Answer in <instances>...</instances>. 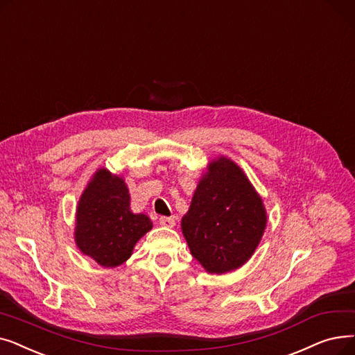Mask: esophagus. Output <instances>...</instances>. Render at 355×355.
<instances>
[{"label": "esophagus", "instance_id": "1", "mask_svg": "<svg viewBox=\"0 0 355 355\" xmlns=\"http://www.w3.org/2000/svg\"><path fill=\"white\" fill-rule=\"evenodd\" d=\"M159 224L166 228H173L175 227V218L173 216H162L159 219Z\"/></svg>", "mask_w": 355, "mask_h": 355}]
</instances>
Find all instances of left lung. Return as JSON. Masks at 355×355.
<instances>
[{
    "label": "left lung",
    "mask_w": 355,
    "mask_h": 355,
    "mask_svg": "<svg viewBox=\"0 0 355 355\" xmlns=\"http://www.w3.org/2000/svg\"><path fill=\"white\" fill-rule=\"evenodd\" d=\"M267 225L263 199L243 168L227 156L212 159L200 176L182 234L209 275H224L254 254Z\"/></svg>",
    "instance_id": "left-lung-1"
}]
</instances>
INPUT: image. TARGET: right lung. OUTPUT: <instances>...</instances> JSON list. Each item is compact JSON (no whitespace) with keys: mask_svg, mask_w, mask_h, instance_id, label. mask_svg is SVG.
<instances>
[{"mask_svg":"<svg viewBox=\"0 0 355 355\" xmlns=\"http://www.w3.org/2000/svg\"><path fill=\"white\" fill-rule=\"evenodd\" d=\"M153 223L130 208V192L123 175L99 167L83 189L75 214V243L83 256L103 267L125 263L137 241Z\"/></svg>","mask_w":355,"mask_h":355,"instance_id":"obj_1","label":"right lung"}]
</instances>
